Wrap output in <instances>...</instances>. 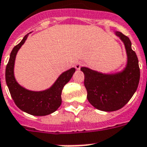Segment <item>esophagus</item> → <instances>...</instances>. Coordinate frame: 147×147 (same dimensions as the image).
Listing matches in <instances>:
<instances>
[{
  "mask_svg": "<svg viewBox=\"0 0 147 147\" xmlns=\"http://www.w3.org/2000/svg\"><path fill=\"white\" fill-rule=\"evenodd\" d=\"M81 66H82V63H81V62H80V61L77 62V63H76V64H75V65H74L75 68H76L77 70H80V67H81Z\"/></svg>",
  "mask_w": 147,
  "mask_h": 147,
  "instance_id": "esophagus-1",
  "label": "esophagus"
}]
</instances>
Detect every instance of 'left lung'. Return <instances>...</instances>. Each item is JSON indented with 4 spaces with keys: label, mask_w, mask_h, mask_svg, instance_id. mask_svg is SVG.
Instances as JSON below:
<instances>
[{
    "label": "left lung",
    "mask_w": 147,
    "mask_h": 147,
    "mask_svg": "<svg viewBox=\"0 0 147 147\" xmlns=\"http://www.w3.org/2000/svg\"><path fill=\"white\" fill-rule=\"evenodd\" d=\"M115 34L124 42L127 55V64L122 72L104 74L84 67L80 68L84 74L88 101L104 111H117L126 105L138 87L140 76L138 58L131 49V40L120 32Z\"/></svg>",
    "instance_id": "8db88e82"
}]
</instances>
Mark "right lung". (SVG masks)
Segmentation results:
<instances>
[{"label": "right lung", "mask_w": 147, "mask_h": 147, "mask_svg": "<svg viewBox=\"0 0 147 147\" xmlns=\"http://www.w3.org/2000/svg\"><path fill=\"white\" fill-rule=\"evenodd\" d=\"M28 34L23 40L13 49L10 59L6 67V83L13 100L22 111L36 116H44L53 113L61 104V92L65 84L70 81L75 72V68L64 72L49 90L40 92H34L26 90L18 84L13 74L15 58L17 51L24 44Z\"/></svg>", "instance_id": "obj_1"}]
</instances>
